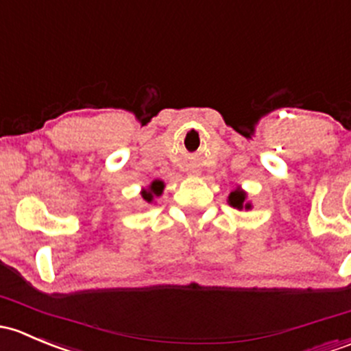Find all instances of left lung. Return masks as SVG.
<instances>
[{"label":"left lung","instance_id":"8db88e82","mask_svg":"<svg viewBox=\"0 0 351 351\" xmlns=\"http://www.w3.org/2000/svg\"><path fill=\"white\" fill-rule=\"evenodd\" d=\"M245 193L243 191H240V189H234L233 193L230 194V197H228V201H230V204L233 206V208H238V209H241L243 208V202H245ZM245 209H250V204H245Z\"/></svg>","mask_w":351,"mask_h":351}]
</instances>
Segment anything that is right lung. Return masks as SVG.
<instances>
[{"instance_id":"obj_1","label":"right lung","mask_w":351,"mask_h":351,"mask_svg":"<svg viewBox=\"0 0 351 351\" xmlns=\"http://www.w3.org/2000/svg\"><path fill=\"white\" fill-rule=\"evenodd\" d=\"M162 189H164V182H162V180H154L150 186V191H145V193H143V199L150 202L154 199V196H160Z\"/></svg>"}]
</instances>
